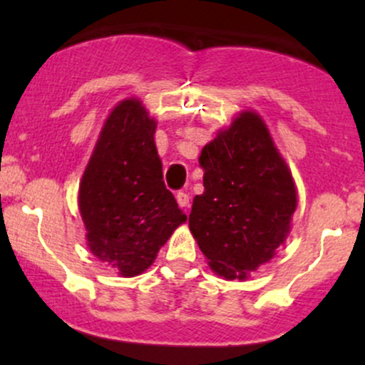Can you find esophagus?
I'll return each instance as SVG.
<instances>
[{"instance_id": "esophagus-1", "label": "esophagus", "mask_w": 365, "mask_h": 365, "mask_svg": "<svg viewBox=\"0 0 365 365\" xmlns=\"http://www.w3.org/2000/svg\"><path fill=\"white\" fill-rule=\"evenodd\" d=\"M188 200H190V197H188L187 192H183V190L177 192V202L180 207H188Z\"/></svg>"}]
</instances>
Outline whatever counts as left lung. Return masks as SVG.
Instances as JSON below:
<instances>
[{"mask_svg": "<svg viewBox=\"0 0 365 365\" xmlns=\"http://www.w3.org/2000/svg\"><path fill=\"white\" fill-rule=\"evenodd\" d=\"M204 192L194 197L190 232L216 274L245 279L271 261L297 207L292 173L266 123L244 111L204 145Z\"/></svg>", "mask_w": 365, "mask_h": 365, "instance_id": "1", "label": "left lung"}]
</instances>
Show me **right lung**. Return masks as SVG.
<instances>
[{"label":"right lung","mask_w":365,"mask_h":365,"mask_svg":"<svg viewBox=\"0 0 365 365\" xmlns=\"http://www.w3.org/2000/svg\"><path fill=\"white\" fill-rule=\"evenodd\" d=\"M154 132L139 99L121 101L104 121L78 188L91 252L125 278L144 273L187 221L163 182Z\"/></svg>","instance_id":"obj_1"}]
</instances>
